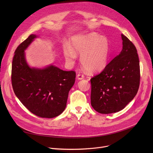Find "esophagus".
Segmentation results:
<instances>
[{
  "label": "esophagus",
  "instance_id": "obj_1",
  "mask_svg": "<svg viewBox=\"0 0 153 153\" xmlns=\"http://www.w3.org/2000/svg\"><path fill=\"white\" fill-rule=\"evenodd\" d=\"M84 76L83 74H78L77 75V79H79V80H82V79H84Z\"/></svg>",
  "mask_w": 153,
  "mask_h": 153
}]
</instances>
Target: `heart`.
<instances>
[{"label": "heart", "instance_id": "obj_1", "mask_svg": "<svg viewBox=\"0 0 153 153\" xmlns=\"http://www.w3.org/2000/svg\"><path fill=\"white\" fill-rule=\"evenodd\" d=\"M76 52L81 54L80 61L82 67L89 72H97L105 68L110 54V44L107 38L97 33L77 35L71 39V46L66 44L63 53L66 60L72 63Z\"/></svg>", "mask_w": 153, "mask_h": 153}]
</instances>
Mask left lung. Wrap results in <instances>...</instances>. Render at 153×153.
Instances as JSON below:
<instances>
[{"label":"left lung","instance_id":"left-lung-1","mask_svg":"<svg viewBox=\"0 0 153 153\" xmlns=\"http://www.w3.org/2000/svg\"><path fill=\"white\" fill-rule=\"evenodd\" d=\"M122 39V51L100 74L91 79V105L100 114L123 110L139 89L140 69L137 50L123 34Z\"/></svg>","mask_w":153,"mask_h":153}]
</instances>
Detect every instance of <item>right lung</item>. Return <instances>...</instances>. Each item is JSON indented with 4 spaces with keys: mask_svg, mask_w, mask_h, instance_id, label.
Wrapping results in <instances>:
<instances>
[{
    "mask_svg": "<svg viewBox=\"0 0 153 153\" xmlns=\"http://www.w3.org/2000/svg\"><path fill=\"white\" fill-rule=\"evenodd\" d=\"M38 36L30 35L16 49L12 61V84L15 94L32 114L51 118L66 107L69 91L75 83L76 72L54 65L31 68L25 51Z\"/></svg>",
    "mask_w": 153,
    "mask_h": 153,
    "instance_id": "right-lung-1",
    "label": "right lung"
}]
</instances>
